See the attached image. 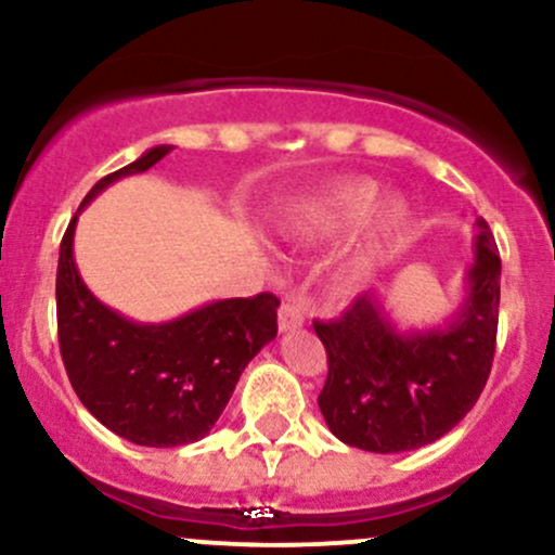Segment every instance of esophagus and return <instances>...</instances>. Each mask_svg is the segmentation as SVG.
<instances>
[{
	"instance_id": "1",
	"label": "esophagus",
	"mask_w": 555,
	"mask_h": 555,
	"mask_svg": "<svg viewBox=\"0 0 555 555\" xmlns=\"http://www.w3.org/2000/svg\"><path fill=\"white\" fill-rule=\"evenodd\" d=\"M302 324H306V313L297 306V300L287 297L279 308V332H292V328H300Z\"/></svg>"
}]
</instances>
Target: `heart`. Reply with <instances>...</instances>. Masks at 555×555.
I'll use <instances>...</instances> for the list:
<instances>
[{"label": "heart", "mask_w": 555, "mask_h": 555, "mask_svg": "<svg viewBox=\"0 0 555 555\" xmlns=\"http://www.w3.org/2000/svg\"><path fill=\"white\" fill-rule=\"evenodd\" d=\"M376 203V186L371 181L350 179L332 184L313 197L302 199L295 210L289 212L287 231L292 240L300 245H321V242L334 240V236L345 234L352 227L369 216V210ZM400 229V210L387 208L369 229V234L358 242L356 247L347 253L339 268V279L343 282H361L374 271L376 263L382 260L385 249L392 236Z\"/></svg>", "instance_id": "heart-1"}]
</instances>
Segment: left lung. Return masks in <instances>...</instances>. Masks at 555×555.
Here are the masks:
<instances>
[{"label":"left lung","instance_id":"8db88e82","mask_svg":"<svg viewBox=\"0 0 555 555\" xmlns=\"http://www.w3.org/2000/svg\"><path fill=\"white\" fill-rule=\"evenodd\" d=\"M464 300L442 326L400 332L385 297H358L339 319L313 321L328 376L319 395L326 426L345 446L405 453L448 435L479 400L495 356L501 258L477 218Z\"/></svg>","mask_w":555,"mask_h":555}]
</instances>
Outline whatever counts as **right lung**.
<instances>
[{"mask_svg":"<svg viewBox=\"0 0 555 555\" xmlns=\"http://www.w3.org/2000/svg\"><path fill=\"white\" fill-rule=\"evenodd\" d=\"M170 144L91 186L81 212L102 189L160 163ZM78 212L57 263V334L78 400L109 431L144 448L203 440L227 408L242 371L276 337L279 300L271 292L189 310L166 324H137L91 295L73 260Z\"/></svg>","mask_w":555,"mask_h":555,"instance_id":"right-lung-1","label":"right lung"}]
</instances>
